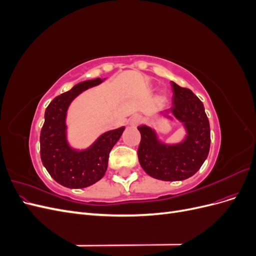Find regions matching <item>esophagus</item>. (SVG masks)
<instances>
[{"label":"esophagus","mask_w":256,"mask_h":256,"mask_svg":"<svg viewBox=\"0 0 256 256\" xmlns=\"http://www.w3.org/2000/svg\"><path fill=\"white\" fill-rule=\"evenodd\" d=\"M141 122H142L141 116L134 115V116H131L130 120H129V125H130L131 127H136V126L140 125Z\"/></svg>","instance_id":"34e87169"}]
</instances>
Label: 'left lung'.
<instances>
[{"instance_id": "8db88e82", "label": "left lung", "mask_w": 256, "mask_h": 256, "mask_svg": "<svg viewBox=\"0 0 256 256\" xmlns=\"http://www.w3.org/2000/svg\"><path fill=\"white\" fill-rule=\"evenodd\" d=\"M173 106L160 116L182 124L186 134L178 143H164L154 128L138 127L141 142L138 157L144 171L156 180H184L194 175L206 160L210 148V127L204 104L189 88L171 82Z\"/></svg>"}]
</instances>
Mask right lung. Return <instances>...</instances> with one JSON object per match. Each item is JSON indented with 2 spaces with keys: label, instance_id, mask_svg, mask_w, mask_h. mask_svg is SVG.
Here are the masks:
<instances>
[{
  "label": "right lung",
  "instance_id": "obj_1",
  "mask_svg": "<svg viewBox=\"0 0 256 256\" xmlns=\"http://www.w3.org/2000/svg\"><path fill=\"white\" fill-rule=\"evenodd\" d=\"M106 79L86 80L76 84L54 98L44 112L40 132V158L54 180L70 189L86 188L104 177L109 154L120 140L125 127L100 134L86 148H74L67 136V111L81 92L102 84Z\"/></svg>",
  "mask_w": 256,
  "mask_h": 256
}]
</instances>
